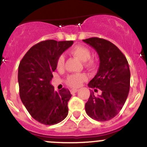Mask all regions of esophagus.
I'll use <instances>...</instances> for the list:
<instances>
[{
    "label": "esophagus",
    "mask_w": 147,
    "mask_h": 147,
    "mask_svg": "<svg viewBox=\"0 0 147 147\" xmlns=\"http://www.w3.org/2000/svg\"><path fill=\"white\" fill-rule=\"evenodd\" d=\"M78 89H72V90H70L71 94L75 93V92H78Z\"/></svg>",
    "instance_id": "1"
}]
</instances>
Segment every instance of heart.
Listing matches in <instances>:
<instances>
[{
  "label": "heart",
  "instance_id": "obj_1",
  "mask_svg": "<svg viewBox=\"0 0 147 147\" xmlns=\"http://www.w3.org/2000/svg\"><path fill=\"white\" fill-rule=\"evenodd\" d=\"M70 54L81 62H83L85 66L92 67L95 65V60L90 57V51L88 47L82 45H76L70 49ZM65 65V58L63 55H60L57 59V68L58 69H63ZM87 80V76L84 73L72 74L67 78L66 83L71 88H78L82 82Z\"/></svg>",
  "mask_w": 147,
  "mask_h": 147
}]
</instances>
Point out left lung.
I'll return each mask as SVG.
<instances>
[{
  "mask_svg": "<svg viewBox=\"0 0 147 147\" xmlns=\"http://www.w3.org/2000/svg\"><path fill=\"white\" fill-rule=\"evenodd\" d=\"M82 41L95 49L100 59L98 72L88 87L102 92L95 95L91 90L85 111L94 120L109 121L120 112L127 99L131 76L129 63L120 49L109 41L98 37Z\"/></svg>",
  "mask_w": 147,
  "mask_h": 147,
  "instance_id": "left-lung-1",
  "label": "left lung"
}]
</instances>
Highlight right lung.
I'll return each mask as SVG.
<instances>
[{
    "instance_id": "obj_1",
    "label": "right lung",
    "mask_w": 147,
    "mask_h": 147,
    "mask_svg": "<svg viewBox=\"0 0 147 147\" xmlns=\"http://www.w3.org/2000/svg\"><path fill=\"white\" fill-rule=\"evenodd\" d=\"M72 44L73 41H43L34 45L20 62V98L33 119L42 124H57L68 114L70 92L65 88L55 91L50 82L57 59Z\"/></svg>"
}]
</instances>
